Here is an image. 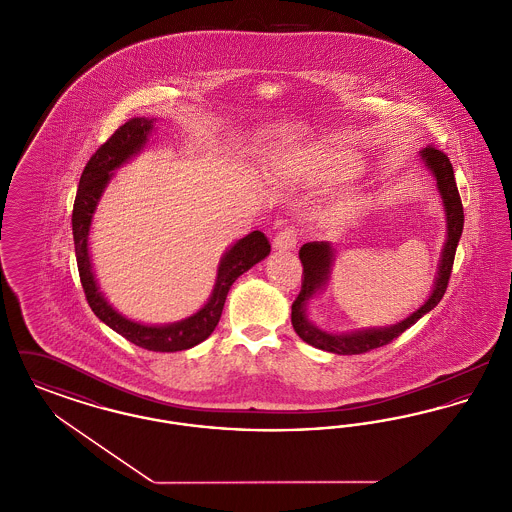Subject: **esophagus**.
<instances>
[{"instance_id":"1","label":"esophagus","mask_w":512,"mask_h":512,"mask_svg":"<svg viewBox=\"0 0 512 512\" xmlns=\"http://www.w3.org/2000/svg\"><path fill=\"white\" fill-rule=\"evenodd\" d=\"M297 240H299V230L295 226H286L276 234V238L272 240V247L278 251H286V249H293Z\"/></svg>"}]
</instances>
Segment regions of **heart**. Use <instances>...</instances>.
Returning <instances> with one entry per match:
<instances>
[{
  "mask_svg": "<svg viewBox=\"0 0 512 512\" xmlns=\"http://www.w3.org/2000/svg\"><path fill=\"white\" fill-rule=\"evenodd\" d=\"M353 172V165L347 163V161H334L332 165L324 167L320 176L324 178H343V176H349Z\"/></svg>",
  "mask_w": 512,
  "mask_h": 512,
  "instance_id": "obj_1",
  "label": "heart"
}]
</instances>
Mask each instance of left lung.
Instances as JSON below:
<instances>
[{
    "mask_svg": "<svg viewBox=\"0 0 512 512\" xmlns=\"http://www.w3.org/2000/svg\"><path fill=\"white\" fill-rule=\"evenodd\" d=\"M420 157L424 165L432 171L438 180V190L445 205V215H447V240L441 251V261H439L438 278L434 292L428 297V301L414 311L413 315L405 318L399 324H393L388 328H372V330H363V332H351V334H328L318 330L309 322L305 315V305L309 299L324 286L328 280L330 267L334 261L332 247L326 242H311L305 244L299 249V259L303 265V276H301V292L295 297L292 303V324L295 334L309 345L338 353V355H361L370 349L388 345L395 338H399L407 328H411L418 318L424 317L430 313L443 297L447 290L451 270H453V261H455V251L463 234L464 211L461 195L455 184V174H453V165L449 157L438 149V147L428 146L420 151Z\"/></svg>",
    "mask_w": 512,
    "mask_h": 512,
    "instance_id": "obj_1",
    "label": "left lung"
}]
</instances>
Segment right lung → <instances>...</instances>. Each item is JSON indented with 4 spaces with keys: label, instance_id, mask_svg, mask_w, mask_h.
I'll return each mask as SVG.
<instances>
[{
    "label": "right lung",
    "instance_id": "1",
    "mask_svg": "<svg viewBox=\"0 0 512 512\" xmlns=\"http://www.w3.org/2000/svg\"><path fill=\"white\" fill-rule=\"evenodd\" d=\"M151 119L136 117L119 126L111 138L98 147V151L86 163L78 182V192L73 207V238L76 251V265L80 282L88 305L94 315L113 328L122 338L147 351H182L207 340L219 324L222 307L230 286L244 274L245 270L263 261L270 253L267 236L259 230L247 234L240 242L232 245L219 265V274L211 299L194 317L174 322L169 326H146L132 322L119 315L99 293L94 280L92 263L88 255V232L92 224V215L96 211L99 197L103 194L111 172L121 167L134 153H138L146 144L147 134L153 128Z\"/></svg>",
    "mask_w": 512,
    "mask_h": 512
}]
</instances>
